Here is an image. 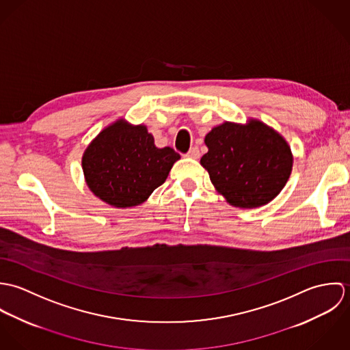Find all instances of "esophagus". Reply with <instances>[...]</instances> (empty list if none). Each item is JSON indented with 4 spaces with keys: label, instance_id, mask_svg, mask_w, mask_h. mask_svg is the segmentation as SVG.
<instances>
[{
    "label": "esophagus",
    "instance_id": "1",
    "mask_svg": "<svg viewBox=\"0 0 350 350\" xmlns=\"http://www.w3.org/2000/svg\"><path fill=\"white\" fill-rule=\"evenodd\" d=\"M186 156H187V157H190V159H200V150H198L197 147H193L191 150L187 152V154H186Z\"/></svg>",
    "mask_w": 350,
    "mask_h": 350
}]
</instances>
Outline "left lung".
Returning a JSON list of instances; mask_svg holds the SVG:
<instances>
[{
  "mask_svg": "<svg viewBox=\"0 0 350 350\" xmlns=\"http://www.w3.org/2000/svg\"><path fill=\"white\" fill-rule=\"evenodd\" d=\"M207 153L200 164L228 203L254 208L273 200L293 171L288 143L258 120L245 125L224 122L204 137Z\"/></svg>",
  "mask_w": 350,
  "mask_h": 350,
  "instance_id": "left-lung-1",
  "label": "left lung"
}]
</instances>
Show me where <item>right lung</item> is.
<instances>
[{
	"mask_svg": "<svg viewBox=\"0 0 350 350\" xmlns=\"http://www.w3.org/2000/svg\"><path fill=\"white\" fill-rule=\"evenodd\" d=\"M180 154L157 148L146 125L124 120L105 128L86 148L82 168L96 197L114 207H132L161 186Z\"/></svg>",
	"mask_w": 350,
	"mask_h": 350,
	"instance_id": "1",
	"label": "right lung"
}]
</instances>
